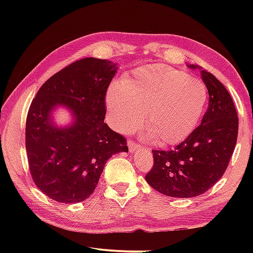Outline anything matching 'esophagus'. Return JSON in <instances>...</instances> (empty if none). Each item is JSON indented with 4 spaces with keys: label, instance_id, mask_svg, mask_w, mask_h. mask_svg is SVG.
Listing matches in <instances>:
<instances>
[{
    "label": "esophagus",
    "instance_id": "esophagus-1",
    "mask_svg": "<svg viewBox=\"0 0 253 253\" xmlns=\"http://www.w3.org/2000/svg\"><path fill=\"white\" fill-rule=\"evenodd\" d=\"M128 148H129L130 153H134L136 151H138V149H140V145H138L135 142H129L128 143Z\"/></svg>",
    "mask_w": 253,
    "mask_h": 253
}]
</instances>
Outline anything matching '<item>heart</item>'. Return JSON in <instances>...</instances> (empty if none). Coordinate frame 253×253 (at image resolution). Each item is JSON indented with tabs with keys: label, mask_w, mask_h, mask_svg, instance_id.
Instances as JSON below:
<instances>
[{
	"label": "heart",
	"mask_w": 253,
	"mask_h": 253,
	"mask_svg": "<svg viewBox=\"0 0 253 253\" xmlns=\"http://www.w3.org/2000/svg\"><path fill=\"white\" fill-rule=\"evenodd\" d=\"M114 125L127 132L142 125L147 137L162 146L185 140L198 127L208 101L207 85L199 78L165 65L137 68L106 97Z\"/></svg>",
	"instance_id": "obj_1"
}]
</instances>
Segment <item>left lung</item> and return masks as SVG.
<instances>
[{
	"instance_id": "left-lung-1",
	"label": "left lung",
	"mask_w": 253,
	"mask_h": 253,
	"mask_svg": "<svg viewBox=\"0 0 253 253\" xmlns=\"http://www.w3.org/2000/svg\"><path fill=\"white\" fill-rule=\"evenodd\" d=\"M199 69L209 91V107L201 125L170 151L154 149L146 182L170 198H193L223 176L238 138L239 118L229 91L212 74Z\"/></svg>"
}]
</instances>
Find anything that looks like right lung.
Here are the masks:
<instances>
[{
    "label": "right lung",
    "instance_id": "add662e5",
    "mask_svg": "<svg viewBox=\"0 0 253 253\" xmlns=\"http://www.w3.org/2000/svg\"><path fill=\"white\" fill-rule=\"evenodd\" d=\"M117 69L109 60H78L46 80L31 102L25 124L29 169L37 187L57 202L88 199L106 162L128 152L125 137L104 123L106 92ZM59 105L72 113L70 126L54 124Z\"/></svg>",
    "mask_w": 253,
    "mask_h": 253
}]
</instances>
